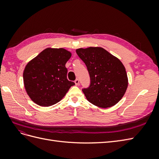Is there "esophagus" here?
<instances>
[{"instance_id":"esophagus-1","label":"esophagus","mask_w":159,"mask_h":159,"mask_svg":"<svg viewBox=\"0 0 159 159\" xmlns=\"http://www.w3.org/2000/svg\"><path fill=\"white\" fill-rule=\"evenodd\" d=\"M74 82H75V85H78L79 84H80V81H79V80L77 78L75 81H74Z\"/></svg>"}]
</instances>
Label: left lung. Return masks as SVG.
Returning a JSON list of instances; mask_svg holds the SVG:
<instances>
[{
	"label": "left lung",
	"mask_w": 159,
	"mask_h": 159,
	"mask_svg": "<svg viewBox=\"0 0 159 159\" xmlns=\"http://www.w3.org/2000/svg\"><path fill=\"white\" fill-rule=\"evenodd\" d=\"M90 77V85L82 89L89 102L102 108L112 107L121 99L127 90L125 68L116 57L100 47L76 50Z\"/></svg>",
	"instance_id": "1"
}]
</instances>
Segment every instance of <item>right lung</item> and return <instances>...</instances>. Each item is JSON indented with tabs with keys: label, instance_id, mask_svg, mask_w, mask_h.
I'll return each instance as SVG.
<instances>
[{
	"label": "right lung",
	"instance_id": "add662e5",
	"mask_svg": "<svg viewBox=\"0 0 159 159\" xmlns=\"http://www.w3.org/2000/svg\"><path fill=\"white\" fill-rule=\"evenodd\" d=\"M71 53L64 48H46L26 65L24 84L34 102L48 107L59 102L75 84L67 79L66 62Z\"/></svg>",
	"mask_w": 159,
	"mask_h": 159
}]
</instances>
